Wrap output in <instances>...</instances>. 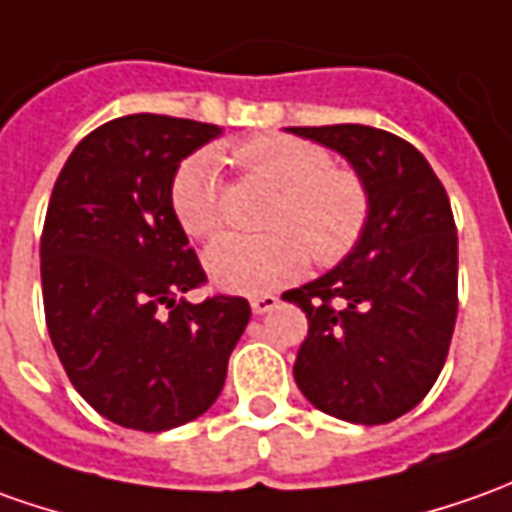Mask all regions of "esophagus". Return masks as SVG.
<instances>
[{
  "mask_svg": "<svg viewBox=\"0 0 512 512\" xmlns=\"http://www.w3.org/2000/svg\"><path fill=\"white\" fill-rule=\"evenodd\" d=\"M277 297L274 294H257V297H252L249 300V305H252V314H269V311H274L277 308Z\"/></svg>",
  "mask_w": 512,
  "mask_h": 512,
  "instance_id": "obj_1",
  "label": "esophagus"
}]
</instances>
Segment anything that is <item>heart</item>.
Wrapping results in <instances>:
<instances>
[{
    "label": "heart",
    "mask_w": 512,
    "mask_h": 512,
    "mask_svg": "<svg viewBox=\"0 0 512 512\" xmlns=\"http://www.w3.org/2000/svg\"><path fill=\"white\" fill-rule=\"evenodd\" d=\"M246 176L277 190L266 235H224L204 252L210 280L235 294H266L297 280L308 255L316 263L342 260L364 232L370 215L367 187L356 173L333 168V156L308 139H246L232 148ZM176 221L193 238L224 227V168L215 151L187 156L170 184ZM312 252L308 253L307 249Z\"/></svg>",
    "instance_id": "heart-1"
}]
</instances>
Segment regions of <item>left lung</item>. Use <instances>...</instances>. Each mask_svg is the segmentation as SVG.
<instances>
[{"label":"left lung","instance_id":"1","mask_svg":"<svg viewBox=\"0 0 512 512\" xmlns=\"http://www.w3.org/2000/svg\"><path fill=\"white\" fill-rule=\"evenodd\" d=\"M350 162L370 215L339 266L285 291L308 314L294 381L319 412L378 426L426 398L457 322V227L446 187L406 139L373 125L285 128Z\"/></svg>","mask_w":512,"mask_h":512}]
</instances>
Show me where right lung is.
Masks as SVG:
<instances>
[{
  "instance_id": "right-lung-1",
  "label": "right lung",
  "mask_w": 512,
  "mask_h": 512,
  "mask_svg": "<svg viewBox=\"0 0 512 512\" xmlns=\"http://www.w3.org/2000/svg\"><path fill=\"white\" fill-rule=\"evenodd\" d=\"M224 128L128 114L95 128L52 187L41 291L52 347L97 415L168 431L210 409L249 322L243 297L187 302L204 269L170 204L182 159Z\"/></svg>"
}]
</instances>
